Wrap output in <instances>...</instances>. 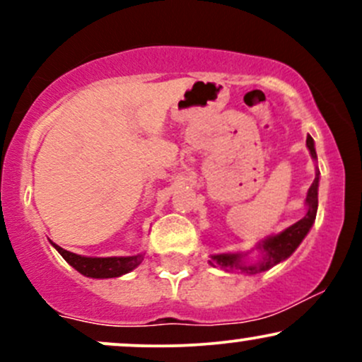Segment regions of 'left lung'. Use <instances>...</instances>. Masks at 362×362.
Segmentation results:
<instances>
[{
  "label": "left lung",
  "mask_w": 362,
  "mask_h": 362,
  "mask_svg": "<svg viewBox=\"0 0 362 362\" xmlns=\"http://www.w3.org/2000/svg\"><path fill=\"white\" fill-rule=\"evenodd\" d=\"M306 146L310 149V155L313 160H317V151H315V143L313 138L308 136L306 138ZM318 182H320V172L317 168V175L311 187L308 189V195H306V207H308V213L305 214V218L300 219L298 223H294L293 226L286 228L281 233L267 236L264 242L259 243V248L262 252V257L255 264H247L243 260L242 253H219V255H211L209 264L213 267H221L224 271H242L245 274H257L269 271L279 262L286 260L288 257L293 255V252L300 247L308 231L313 226L315 218H317V209H318Z\"/></svg>",
  "instance_id": "left-lung-1"
}]
</instances>
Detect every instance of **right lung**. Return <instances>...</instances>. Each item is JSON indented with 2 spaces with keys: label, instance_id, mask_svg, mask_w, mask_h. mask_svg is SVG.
<instances>
[{
  "label": "right lung",
  "instance_id": "1",
  "mask_svg": "<svg viewBox=\"0 0 362 362\" xmlns=\"http://www.w3.org/2000/svg\"><path fill=\"white\" fill-rule=\"evenodd\" d=\"M52 247L61 253L62 259L71 267L76 269L83 276L93 277V279H109V277L122 276V274L131 272L132 269L138 267L144 259V253L131 257H81L64 250L56 243H52Z\"/></svg>",
  "mask_w": 362,
  "mask_h": 362
}]
</instances>
